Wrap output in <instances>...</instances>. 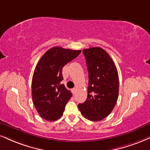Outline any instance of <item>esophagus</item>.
Returning a JSON list of instances; mask_svg holds the SVG:
<instances>
[{"instance_id":"obj_1","label":"esophagus","mask_w":150,"mask_h":150,"mask_svg":"<svg viewBox=\"0 0 150 150\" xmlns=\"http://www.w3.org/2000/svg\"><path fill=\"white\" fill-rule=\"evenodd\" d=\"M72 92H73V94L74 95V94L76 93V88H73V89L71 90Z\"/></svg>"}]
</instances>
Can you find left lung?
I'll return each mask as SVG.
<instances>
[{"label":"left lung","instance_id":"obj_1","mask_svg":"<svg viewBox=\"0 0 150 150\" xmlns=\"http://www.w3.org/2000/svg\"><path fill=\"white\" fill-rule=\"evenodd\" d=\"M89 76L88 97L79 103L81 114L91 121H100L112 112L119 94V77L115 64L100 47L84 49Z\"/></svg>","mask_w":150,"mask_h":150}]
</instances>
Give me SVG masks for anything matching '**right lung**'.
Segmentation results:
<instances>
[{"label":"right lung","mask_w":150,"mask_h":150,"mask_svg":"<svg viewBox=\"0 0 150 150\" xmlns=\"http://www.w3.org/2000/svg\"><path fill=\"white\" fill-rule=\"evenodd\" d=\"M81 50L51 48L37 64L32 79V98L40 115L47 121H54L63 114L71 93L64 84L62 68L76 58Z\"/></svg>","instance_id":"1"}]
</instances>
